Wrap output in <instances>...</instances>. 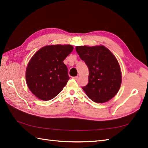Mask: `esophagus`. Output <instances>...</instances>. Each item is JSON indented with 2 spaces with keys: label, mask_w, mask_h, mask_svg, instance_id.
<instances>
[{
  "label": "esophagus",
  "mask_w": 148,
  "mask_h": 148,
  "mask_svg": "<svg viewBox=\"0 0 148 148\" xmlns=\"http://www.w3.org/2000/svg\"><path fill=\"white\" fill-rule=\"evenodd\" d=\"M72 79H75V80H77L78 79V76H74V77H72Z\"/></svg>",
  "instance_id": "obj_1"
}]
</instances>
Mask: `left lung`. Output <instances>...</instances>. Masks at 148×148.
<instances>
[{
  "label": "left lung",
  "mask_w": 148,
  "mask_h": 148,
  "mask_svg": "<svg viewBox=\"0 0 148 148\" xmlns=\"http://www.w3.org/2000/svg\"><path fill=\"white\" fill-rule=\"evenodd\" d=\"M76 50L89 70L88 83L83 90L93 102H108L121 86V73L117 59L103 46H76Z\"/></svg>",
  "instance_id": "obj_1"
}]
</instances>
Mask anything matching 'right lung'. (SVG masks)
I'll return each instance as SVG.
<instances>
[{
  "label": "right lung",
  "instance_id": "1",
  "mask_svg": "<svg viewBox=\"0 0 148 148\" xmlns=\"http://www.w3.org/2000/svg\"><path fill=\"white\" fill-rule=\"evenodd\" d=\"M72 50L71 45L47 46L30 59L26 69V81L37 98L49 100L62 92L69 79L64 60Z\"/></svg>",
  "mask_w": 148,
  "mask_h": 148
}]
</instances>
